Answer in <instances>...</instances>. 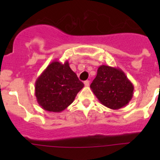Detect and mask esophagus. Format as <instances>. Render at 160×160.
Segmentation results:
<instances>
[{
  "label": "esophagus",
  "mask_w": 160,
  "mask_h": 160,
  "mask_svg": "<svg viewBox=\"0 0 160 160\" xmlns=\"http://www.w3.org/2000/svg\"><path fill=\"white\" fill-rule=\"evenodd\" d=\"M89 84H90V81L89 80H86V81H84V85L86 87H88L89 86Z\"/></svg>",
  "instance_id": "34e87169"
}]
</instances>
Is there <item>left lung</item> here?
<instances>
[{"label": "left lung", "instance_id": "obj_1", "mask_svg": "<svg viewBox=\"0 0 160 160\" xmlns=\"http://www.w3.org/2000/svg\"><path fill=\"white\" fill-rule=\"evenodd\" d=\"M90 89L103 105L118 110L132 100L134 86L121 69L101 65L90 84Z\"/></svg>", "mask_w": 160, "mask_h": 160}]
</instances>
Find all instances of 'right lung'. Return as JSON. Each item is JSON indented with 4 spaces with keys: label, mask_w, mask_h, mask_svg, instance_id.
Instances as JSON below:
<instances>
[{
    "label": "right lung",
    "mask_w": 160,
    "mask_h": 160,
    "mask_svg": "<svg viewBox=\"0 0 160 160\" xmlns=\"http://www.w3.org/2000/svg\"><path fill=\"white\" fill-rule=\"evenodd\" d=\"M83 86L68 61L62 63L55 59L37 78L35 95L42 108L61 112L73 102Z\"/></svg>",
    "instance_id": "add662e5"
}]
</instances>
